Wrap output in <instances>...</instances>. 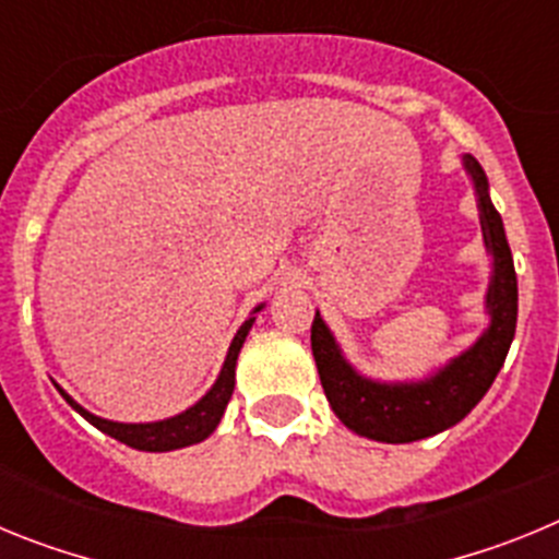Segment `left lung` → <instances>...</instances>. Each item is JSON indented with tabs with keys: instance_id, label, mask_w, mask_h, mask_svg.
<instances>
[{
	"instance_id": "8db88e82",
	"label": "left lung",
	"mask_w": 559,
	"mask_h": 559,
	"mask_svg": "<svg viewBox=\"0 0 559 559\" xmlns=\"http://www.w3.org/2000/svg\"><path fill=\"white\" fill-rule=\"evenodd\" d=\"M464 167L476 185L484 246L492 254V276L487 288L490 328L484 330L481 338L431 378L417 380V383H378L355 372L347 358L341 355L322 316L316 313L313 319L310 347H313L324 394L335 417L360 437L400 445V442H417V439L433 437L456 426L487 394L496 374L501 372L503 358L510 353L518 322L515 263H512L510 243L503 235L501 215L490 201V185L481 165L467 153Z\"/></svg>"
}]
</instances>
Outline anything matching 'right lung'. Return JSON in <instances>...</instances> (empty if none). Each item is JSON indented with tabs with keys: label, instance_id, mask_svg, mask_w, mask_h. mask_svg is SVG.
<instances>
[{
	"label": "right lung",
	"instance_id": "add662e5",
	"mask_svg": "<svg viewBox=\"0 0 559 559\" xmlns=\"http://www.w3.org/2000/svg\"><path fill=\"white\" fill-rule=\"evenodd\" d=\"M260 308H263V305H260ZM260 308H254V313ZM251 324H254V316H249V319L240 324L235 338H231V347L229 353H226L224 369H221L215 386H212L210 392L195 403V406H190L187 412L176 414V417L170 419H159V423H111V419L95 417V414H88L83 406H78L75 400L69 397L63 389H58V392H61L63 397H67L69 406L75 408L81 417H86L92 426L100 428V431L108 433V437L126 442L128 448L162 453V451H179V448L195 445V442L210 437V433L218 428L221 417H224L226 403H229L231 392H235L237 355H240V347H243V341L246 335H249Z\"/></svg>",
	"mask_w": 559,
	"mask_h": 559
}]
</instances>
